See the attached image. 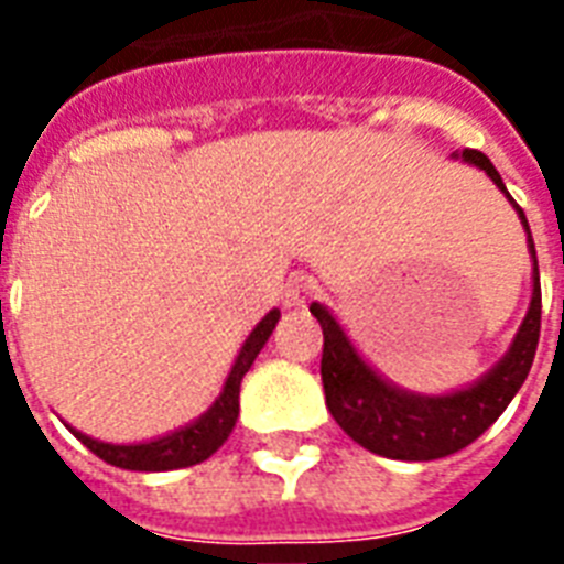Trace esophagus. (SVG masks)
<instances>
[{"mask_svg":"<svg viewBox=\"0 0 564 564\" xmlns=\"http://www.w3.org/2000/svg\"><path fill=\"white\" fill-rule=\"evenodd\" d=\"M313 292H316V283L304 278V274H295L290 286H286V292H283V304L286 307H304L313 299Z\"/></svg>","mask_w":564,"mask_h":564,"instance_id":"34e87169","label":"esophagus"}]
</instances>
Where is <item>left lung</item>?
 Here are the masks:
<instances>
[{
    "label": "left lung",
    "mask_w": 564,
    "mask_h": 564,
    "mask_svg": "<svg viewBox=\"0 0 564 564\" xmlns=\"http://www.w3.org/2000/svg\"><path fill=\"white\" fill-rule=\"evenodd\" d=\"M454 158H463L465 163L486 172L498 184L500 193L516 204V198L507 193L503 181H500V172L491 166L486 154L477 149H463ZM516 210L521 216L530 254H533V301H530L524 322L518 327L516 339L509 345L507 357L468 389L451 394L403 392L362 360L339 322L330 316V310L316 301L310 304V313L318 318L322 334H325L322 383H325L327 410L357 445L377 456L406 459V463L442 459L482 436L516 398V392L530 375L535 348H539V330H542L539 260H535V246L524 210L518 204Z\"/></svg>",
    "instance_id": "8db88e82"
}]
</instances>
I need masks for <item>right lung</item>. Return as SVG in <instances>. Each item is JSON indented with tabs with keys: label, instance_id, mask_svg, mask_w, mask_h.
I'll list each match as a JSON object with an SVG mask.
<instances>
[{
	"label": "right lung",
	"instance_id": "right-lung-1",
	"mask_svg": "<svg viewBox=\"0 0 564 564\" xmlns=\"http://www.w3.org/2000/svg\"><path fill=\"white\" fill-rule=\"evenodd\" d=\"M278 318H281V310L265 313L263 322L251 330V336L242 345L228 380L221 386L219 398L213 401V406L204 412L202 419H195L187 427L166 433V436L154 438V442H140V445H108V442H99V438L84 436L78 430H69L99 459H105L108 465H117V468H128V471H172V468H189V465L210 459L225 445V438L230 436V430L237 424L239 383H242L246 371L251 369V362L257 360V354L263 351V345L269 343Z\"/></svg>",
	"mask_w": 564,
	"mask_h": 564
}]
</instances>
